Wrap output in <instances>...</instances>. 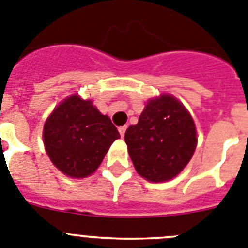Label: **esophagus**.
<instances>
[{"mask_svg": "<svg viewBox=\"0 0 248 248\" xmlns=\"http://www.w3.org/2000/svg\"><path fill=\"white\" fill-rule=\"evenodd\" d=\"M126 130H127V126H122V127H120V128H118V131H120V135H121V137L124 136V132H126Z\"/></svg>", "mask_w": 248, "mask_h": 248, "instance_id": "obj_1", "label": "esophagus"}]
</instances>
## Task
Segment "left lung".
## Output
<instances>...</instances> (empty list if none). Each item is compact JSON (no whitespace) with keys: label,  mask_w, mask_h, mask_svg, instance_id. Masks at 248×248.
Wrapping results in <instances>:
<instances>
[{"label":"left lung","mask_w":248,"mask_h":248,"mask_svg":"<svg viewBox=\"0 0 248 248\" xmlns=\"http://www.w3.org/2000/svg\"><path fill=\"white\" fill-rule=\"evenodd\" d=\"M124 141L137 173L151 182L172 180L192 158L196 127L186 107L171 94L147 102Z\"/></svg>","instance_id":"1"}]
</instances>
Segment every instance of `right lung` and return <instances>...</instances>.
<instances>
[{
    "label": "right lung",
    "instance_id": "1",
    "mask_svg": "<svg viewBox=\"0 0 248 248\" xmlns=\"http://www.w3.org/2000/svg\"><path fill=\"white\" fill-rule=\"evenodd\" d=\"M117 139L120 133L108 116L102 115L91 100L77 94L62 101L44 126L49 160L72 178L92 175Z\"/></svg>",
    "mask_w": 248,
    "mask_h": 248
}]
</instances>
